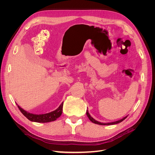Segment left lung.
Here are the masks:
<instances>
[{"mask_svg": "<svg viewBox=\"0 0 155 155\" xmlns=\"http://www.w3.org/2000/svg\"><path fill=\"white\" fill-rule=\"evenodd\" d=\"M87 116H88V118H89V120H90L92 123H94V124H98V125H114V124H118V123H120V122H121V121H124L127 117V116H125V117H124V118H123L122 119H121V120H118V121H114V122H110V123H101V122H100V121H96V120H94V119L90 115V114L88 113V110H87Z\"/></svg>", "mask_w": 155, "mask_h": 155, "instance_id": "left-lung-1", "label": "left lung"}]
</instances>
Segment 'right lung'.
I'll list each match as a JSON object with an SVG mask.
<instances>
[{"label":"right lung","mask_w":155,"mask_h":155,"mask_svg":"<svg viewBox=\"0 0 155 155\" xmlns=\"http://www.w3.org/2000/svg\"><path fill=\"white\" fill-rule=\"evenodd\" d=\"M17 107L21 112L22 113L26 118H27L29 120L31 121H34V122H38V123H47L50 122V121H53L57 120L59 117L61 116L63 112V102L60 105V106L57 109L50 112L49 113L43 114H35L30 113V112L26 111L25 110L22 109V108L17 104Z\"/></svg>","instance_id":"add662e5"}]
</instances>
